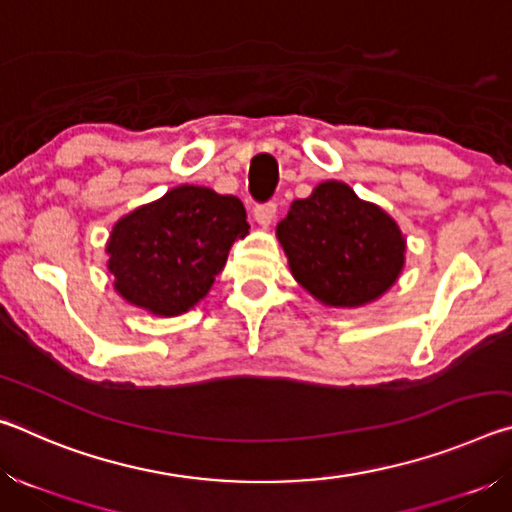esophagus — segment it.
I'll return each instance as SVG.
<instances>
[{
    "instance_id": "34e87169",
    "label": "esophagus",
    "mask_w": 512,
    "mask_h": 512,
    "mask_svg": "<svg viewBox=\"0 0 512 512\" xmlns=\"http://www.w3.org/2000/svg\"><path fill=\"white\" fill-rule=\"evenodd\" d=\"M275 212H277V205L275 203L257 205L255 207V221L262 225V228H268V225L275 221Z\"/></svg>"
}]
</instances>
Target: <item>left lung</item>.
<instances>
[{"mask_svg":"<svg viewBox=\"0 0 512 512\" xmlns=\"http://www.w3.org/2000/svg\"><path fill=\"white\" fill-rule=\"evenodd\" d=\"M275 235L293 280L334 309L379 300L406 264V237L397 221L341 180H325L293 201Z\"/></svg>","mask_w":512,"mask_h":512,"instance_id":"obj_1","label":"left lung"}]
</instances>
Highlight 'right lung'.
Returning <instances> with one entry per match:
<instances>
[{"label":"right lung","instance_id":"obj_1","mask_svg":"<svg viewBox=\"0 0 512 512\" xmlns=\"http://www.w3.org/2000/svg\"><path fill=\"white\" fill-rule=\"evenodd\" d=\"M248 230L237 196L173 187L112 225L106 253L115 291L151 316L185 314L210 293L232 244Z\"/></svg>","mask_w":512,"mask_h":512}]
</instances>
